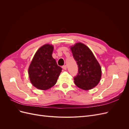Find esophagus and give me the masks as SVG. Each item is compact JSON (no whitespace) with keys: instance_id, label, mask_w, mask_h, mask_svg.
<instances>
[{"instance_id":"esophagus-1","label":"esophagus","mask_w":129,"mask_h":129,"mask_svg":"<svg viewBox=\"0 0 129 129\" xmlns=\"http://www.w3.org/2000/svg\"><path fill=\"white\" fill-rule=\"evenodd\" d=\"M62 68H63L64 70H66V69H67V66H62Z\"/></svg>"}]
</instances>
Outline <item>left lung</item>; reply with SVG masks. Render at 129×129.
Here are the masks:
<instances>
[{"label":"left lung","instance_id":"left-lung-1","mask_svg":"<svg viewBox=\"0 0 129 129\" xmlns=\"http://www.w3.org/2000/svg\"><path fill=\"white\" fill-rule=\"evenodd\" d=\"M78 65V73L74 77L76 86L83 90L91 89L101 80L102 72L98 61L87 46L77 43L71 48Z\"/></svg>","mask_w":129,"mask_h":129}]
</instances>
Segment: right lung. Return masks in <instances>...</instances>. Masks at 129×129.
<instances>
[{
	"mask_svg": "<svg viewBox=\"0 0 129 129\" xmlns=\"http://www.w3.org/2000/svg\"><path fill=\"white\" fill-rule=\"evenodd\" d=\"M53 50L52 45L47 44L41 47L29 67L30 81L39 89L44 90L54 86L62 69L52 57Z\"/></svg>",
	"mask_w": 129,
	"mask_h": 129,
	"instance_id": "add662e5",
	"label": "right lung"
}]
</instances>
